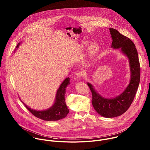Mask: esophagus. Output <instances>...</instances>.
I'll return each mask as SVG.
<instances>
[{"label":"esophagus","instance_id":"34e87169","mask_svg":"<svg viewBox=\"0 0 150 150\" xmlns=\"http://www.w3.org/2000/svg\"><path fill=\"white\" fill-rule=\"evenodd\" d=\"M83 72H81V71H78V72H77L76 73V76L78 78H82V76H83Z\"/></svg>","mask_w":150,"mask_h":150}]
</instances>
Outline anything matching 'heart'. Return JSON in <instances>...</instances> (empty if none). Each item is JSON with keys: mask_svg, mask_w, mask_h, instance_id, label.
I'll return each mask as SVG.
<instances>
[{"mask_svg": "<svg viewBox=\"0 0 150 150\" xmlns=\"http://www.w3.org/2000/svg\"><path fill=\"white\" fill-rule=\"evenodd\" d=\"M89 44V42L85 41L83 43L82 47V48H85V47H87ZM99 50V45L97 44H93L90 48V50H89L90 57H93L94 56H95L97 54V53L98 52Z\"/></svg>", "mask_w": 150, "mask_h": 150, "instance_id": "obj_1", "label": "heart"}]
</instances>
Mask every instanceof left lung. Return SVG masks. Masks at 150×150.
Here are the masks:
<instances>
[{"label":"left lung","instance_id":"8db88e82","mask_svg":"<svg viewBox=\"0 0 150 150\" xmlns=\"http://www.w3.org/2000/svg\"><path fill=\"white\" fill-rule=\"evenodd\" d=\"M113 49H120L129 62L130 80L125 90L119 96L107 99L102 97L95 89L93 86L88 82L92 94V103L95 110L102 116L113 118L126 112L133 102L138 89L140 80V66L138 52L134 42L128 37L120 34L115 28H109Z\"/></svg>","mask_w":150,"mask_h":150}]
</instances>
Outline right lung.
Masks as SVG:
<instances>
[{
    "mask_svg": "<svg viewBox=\"0 0 150 150\" xmlns=\"http://www.w3.org/2000/svg\"><path fill=\"white\" fill-rule=\"evenodd\" d=\"M20 42L16 46L18 48ZM15 52V51H14ZM69 78H67L58 89L54 104L50 108L44 110H34L27 106L23 102L22 103L25 108L35 117L45 121H56L65 118L69 113V109L65 103V95L66 88L69 85ZM20 100H21L20 99Z\"/></svg>",
    "mask_w": 150,
    "mask_h": 150,
    "instance_id": "add662e5",
    "label": "right lung"
}]
</instances>
